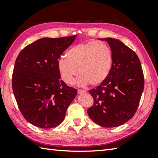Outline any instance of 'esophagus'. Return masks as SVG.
Masks as SVG:
<instances>
[{"instance_id":"34e87169","label":"esophagus","mask_w":158,"mask_h":158,"mask_svg":"<svg viewBox=\"0 0 158 158\" xmlns=\"http://www.w3.org/2000/svg\"><path fill=\"white\" fill-rule=\"evenodd\" d=\"M77 93H78L79 94H81V93H86V90L79 89L78 90H77Z\"/></svg>"}]
</instances>
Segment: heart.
I'll return each mask as SVG.
<instances>
[{
    "mask_svg": "<svg viewBox=\"0 0 158 158\" xmlns=\"http://www.w3.org/2000/svg\"><path fill=\"white\" fill-rule=\"evenodd\" d=\"M113 56L110 47L104 42H83L71 47L67 57L61 56L57 61L61 78L68 84H73L74 78L81 74L79 84L98 85L110 73Z\"/></svg>",
    "mask_w": 158,
    "mask_h": 158,
    "instance_id": "b5f03b06",
    "label": "heart"
}]
</instances>
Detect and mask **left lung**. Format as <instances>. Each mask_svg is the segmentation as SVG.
Listing matches in <instances>:
<instances>
[{
    "label": "left lung",
    "mask_w": 158,
    "mask_h": 158,
    "mask_svg": "<svg viewBox=\"0 0 158 158\" xmlns=\"http://www.w3.org/2000/svg\"><path fill=\"white\" fill-rule=\"evenodd\" d=\"M110 46L113 62L108 77L89 90L93 105L87 113L93 122L105 127L120 126L137 111L144 88V77L137 55L118 40L100 39Z\"/></svg>",
    "instance_id": "obj_1"
}]
</instances>
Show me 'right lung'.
Instances as JSON below:
<instances>
[{"mask_svg": "<svg viewBox=\"0 0 158 158\" xmlns=\"http://www.w3.org/2000/svg\"><path fill=\"white\" fill-rule=\"evenodd\" d=\"M75 37L40 39L23 48L16 59L13 93L21 114L35 126L60 125L77 95V89L60 79L57 66L58 59Z\"/></svg>", "mask_w": 158, "mask_h": 158, "instance_id": "1", "label": "right lung"}]
</instances>
